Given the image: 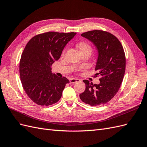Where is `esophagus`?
Here are the masks:
<instances>
[{
  "label": "esophagus",
  "instance_id": "1",
  "mask_svg": "<svg viewBox=\"0 0 147 147\" xmlns=\"http://www.w3.org/2000/svg\"><path fill=\"white\" fill-rule=\"evenodd\" d=\"M78 81H80V80H79V79H77V78H71V79H69L70 83H76Z\"/></svg>",
  "mask_w": 147,
  "mask_h": 147
}]
</instances>
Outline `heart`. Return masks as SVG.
<instances>
[{
  "mask_svg": "<svg viewBox=\"0 0 147 147\" xmlns=\"http://www.w3.org/2000/svg\"><path fill=\"white\" fill-rule=\"evenodd\" d=\"M78 47L79 50H80V52H83L85 51V50H90V51H92V48L90 47V45L86 42H81L78 44ZM65 53V51L63 52V54Z\"/></svg>",
  "mask_w": 147,
  "mask_h": 147,
  "instance_id": "b5f03b06",
  "label": "heart"
}]
</instances>
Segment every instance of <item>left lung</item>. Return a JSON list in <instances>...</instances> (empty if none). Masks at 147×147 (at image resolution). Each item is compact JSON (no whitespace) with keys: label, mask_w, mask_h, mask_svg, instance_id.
Here are the masks:
<instances>
[{"label":"left lung","mask_w":147,"mask_h":147,"mask_svg":"<svg viewBox=\"0 0 147 147\" xmlns=\"http://www.w3.org/2000/svg\"><path fill=\"white\" fill-rule=\"evenodd\" d=\"M96 46L98 57L95 70L100 76L99 84L84 80L86 90L79 95L83 102L91 106L108 102L118 92L125 69V56L122 45L116 36L102 30L90 31L81 34Z\"/></svg>","instance_id":"left-lung-1"}]
</instances>
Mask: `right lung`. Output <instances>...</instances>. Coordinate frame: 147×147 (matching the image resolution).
I'll use <instances>...</instances> for the list:
<instances>
[{"label":"right lung","mask_w":147,"mask_h":147,"mask_svg":"<svg viewBox=\"0 0 147 147\" xmlns=\"http://www.w3.org/2000/svg\"><path fill=\"white\" fill-rule=\"evenodd\" d=\"M76 33L50 31L29 40L20 61V75L23 89L31 100L41 106L57 103L69 80L51 71L63 50Z\"/></svg>","instance_id":"right-lung-1"}]
</instances>
